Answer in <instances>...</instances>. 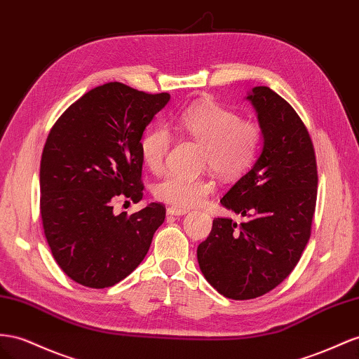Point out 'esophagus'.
I'll use <instances>...</instances> for the list:
<instances>
[{"label":"esophagus","instance_id":"34e87169","mask_svg":"<svg viewBox=\"0 0 359 359\" xmlns=\"http://www.w3.org/2000/svg\"><path fill=\"white\" fill-rule=\"evenodd\" d=\"M189 212V208H184V207H178V205H172L168 207V215L170 216H184Z\"/></svg>","mask_w":359,"mask_h":359}]
</instances>
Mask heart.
Masks as SVG:
<instances>
[{
	"mask_svg": "<svg viewBox=\"0 0 359 359\" xmlns=\"http://www.w3.org/2000/svg\"><path fill=\"white\" fill-rule=\"evenodd\" d=\"M177 130L203 147L202 166H210L222 178H234L254 163L261 128L254 121L240 119L234 111L217 104H201L184 111ZM172 144L170 131L164 125H154L140 140L143 164L151 172H160ZM215 191V181L205 175L186 177L169 173L161 178L154 193L164 202L177 205H196Z\"/></svg>",
	"mask_w": 359,
	"mask_h": 359,
	"instance_id": "b5f03b06",
	"label": "heart"
}]
</instances>
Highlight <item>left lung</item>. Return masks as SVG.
Segmentation results:
<instances>
[{
	"instance_id": "obj_1",
	"label": "left lung",
	"mask_w": 359,
	"mask_h": 359,
	"mask_svg": "<svg viewBox=\"0 0 359 359\" xmlns=\"http://www.w3.org/2000/svg\"><path fill=\"white\" fill-rule=\"evenodd\" d=\"M254 105L263 148L220 203L246 220L216 217L198 246L202 275L236 300L263 296L292 273L311 236L317 199V163L302 119L270 87L257 86Z\"/></svg>"
}]
</instances>
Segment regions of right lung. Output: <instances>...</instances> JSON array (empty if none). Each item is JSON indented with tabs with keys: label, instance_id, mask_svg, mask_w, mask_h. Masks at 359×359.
<instances>
[{
	"label": "right lung",
	"instance_id": "add662e5",
	"mask_svg": "<svg viewBox=\"0 0 359 359\" xmlns=\"http://www.w3.org/2000/svg\"><path fill=\"white\" fill-rule=\"evenodd\" d=\"M170 100L122 83L95 87L54 123L41 160V217L53 257L75 283L118 284L148 254L166 208L151 202L114 215L119 198L143 196L140 140Z\"/></svg>",
	"mask_w": 359,
	"mask_h": 359
}]
</instances>
